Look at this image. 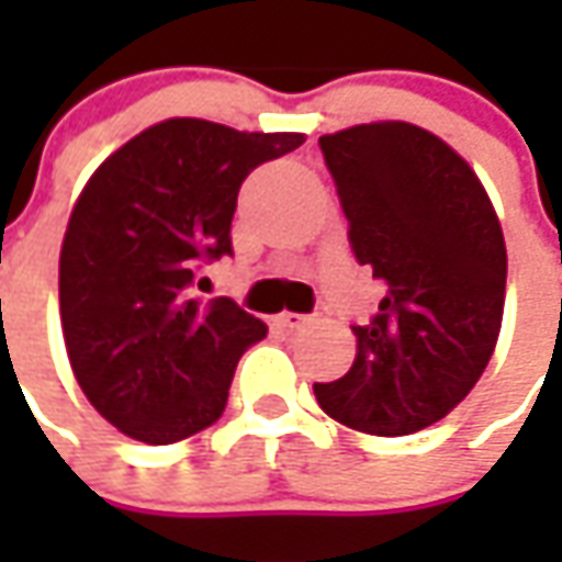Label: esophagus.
Wrapping results in <instances>:
<instances>
[{"label":"esophagus","instance_id":"esophagus-1","mask_svg":"<svg viewBox=\"0 0 562 562\" xmlns=\"http://www.w3.org/2000/svg\"><path fill=\"white\" fill-rule=\"evenodd\" d=\"M315 315H303V313H284L281 315V325L284 328H291V331H300V328H306V325H313Z\"/></svg>","mask_w":562,"mask_h":562}]
</instances>
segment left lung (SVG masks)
Returning a JSON list of instances; mask_svg holds the SVG:
<instances>
[{
    "label": "left lung",
    "mask_w": 562,
    "mask_h": 562,
    "mask_svg": "<svg viewBox=\"0 0 562 562\" xmlns=\"http://www.w3.org/2000/svg\"><path fill=\"white\" fill-rule=\"evenodd\" d=\"M359 266L384 296L350 325V372L315 384L318 406L357 431L413 435L475 387L501 335L504 231L475 171L406 121L318 137Z\"/></svg>",
    "instance_id": "obj_1"
}]
</instances>
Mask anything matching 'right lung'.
<instances>
[{
	"instance_id": "1",
	"label": "right lung",
	"mask_w": 562,
	"mask_h": 562,
	"mask_svg": "<svg viewBox=\"0 0 562 562\" xmlns=\"http://www.w3.org/2000/svg\"><path fill=\"white\" fill-rule=\"evenodd\" d=\"M303 140L168 119L83 187L58 259L61 331L80 391L127 438L184 441L225 413L237 362L269 328L227 296L200 306L193 284L234 252L249 171Z\"/></svg>"
}]
</instances>
